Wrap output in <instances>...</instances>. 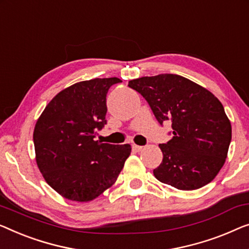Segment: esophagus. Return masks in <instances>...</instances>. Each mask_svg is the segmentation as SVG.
<instances>
[{
	"label": "esophagus",
	"mask_w": 249,
	"mask_h": 249,
	"mask_svg": "<svg viewBox=\"0 0 249 249\" xmlns=\"http://www.w3.org/2000/svg\"><path fill=\"white\" fill-rule=\"evenodd\" d=\"M133 149L137 151H142L143 149L142 146H138V145H133Z\"/></svg>",
	"instance_id": "34e87169"
}]
</instances>
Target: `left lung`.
Masks as SVG:
<instances>
[{"instance_id":"left-lung-1","label":"left lung","mask_w":249,"mask_h":249,"mask_svg":"<svg viewBox=\"0 0 249 249\" xmlns=\"http://www.w3.org/2000/svg\"><path fill=\"white\" fill-rule=\"evenodd\" d=\"M148 102L157 121H172L173 138L160 143L163 161L154 169L158 181L178 190L210 183L225 164L231 124L222 104L207 89L175 74L129 82Z\"/></svg>"}]
</instances>
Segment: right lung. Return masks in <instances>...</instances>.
<instances>
[{
	"label": "right lung",
	"mask_w": 249,
	"mask_h": 249,
	"mask_svg": "<svg viewBox=\"0 0 249 249\" xmlns=\"http://www.w3.org/2000/svg\"><path fill=\"white\" fill-rule=\"evenodd\" d=\"M118 77L78 82L47 104L35 125L36 161L46 182L77 202L98 197L114 184L131 146L94 140L107 124V94Z\"/></svg>",
	"instance_id": "add662e5"
}]
</instances>
